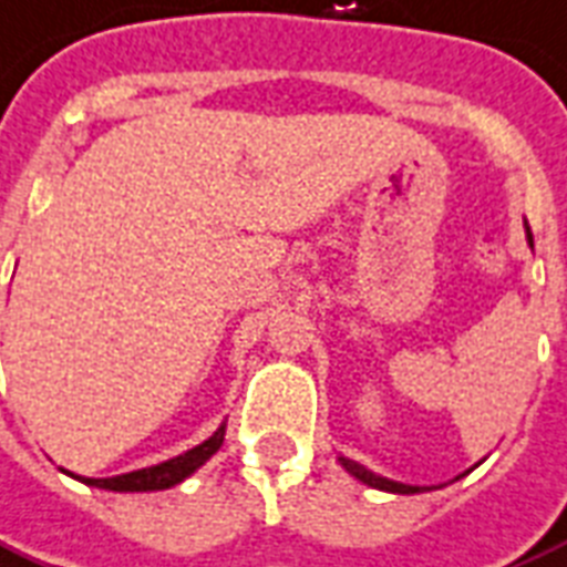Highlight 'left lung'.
Wrapping results in <instances>:
<instances>
[{"label":"left lung","mask_w":567,"mask_h":567,"mask_svg":"<svg viewBox=\"0 0 567 567\" xmlns=\"http://www.w3.org/2000/svg\"><path fill=\"white\" fill-rule=\"evenodd\" d=\"M529 233V229H526ZM529 245H532V233H529ZM340 463L347 466V472H352L355 478L370 484V487H377V491H389V493H419V487H410V484H398V481H389V478H380V475H373L370 470H364L361 463L355 461H347V457H340Z\"/></svg>","instance_id":"obj_1"}]
</instances>
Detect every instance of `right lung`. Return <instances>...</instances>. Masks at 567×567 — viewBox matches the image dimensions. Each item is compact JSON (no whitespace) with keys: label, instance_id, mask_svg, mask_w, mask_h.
I'll return each instance as SVG.
<instances>
[{"label":"right lung","instance_id":"1","mask_svg":"<svg viewBox=\"0 0 567 567\" xmlns=\"http://www.w3.org/2000/svg\"><path fill=\"white\" fill-rule=\"evenodd\" d=\"M224 433L227 427L220 424L212 436H208L203 445L197 449L178 454L173 461L157 463V466H148V470L127 472V475H116V478H80L83 484H92V487H104V491L116 493H146V491H167V487H176L178 481H185L190 472H197L203 463L215 454V451L224 445Z\"/></svg>","mask_w":567,"mask_h":567}]
</instances>
